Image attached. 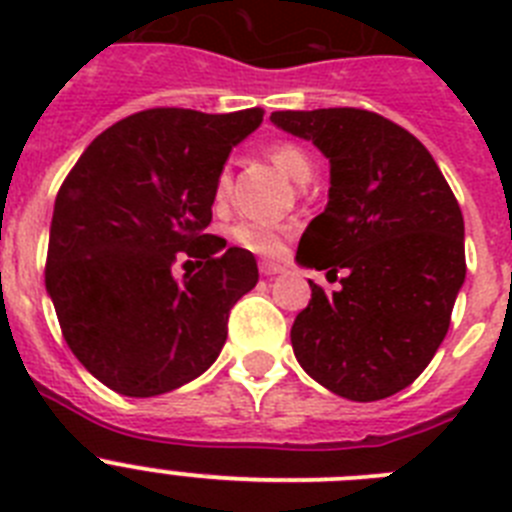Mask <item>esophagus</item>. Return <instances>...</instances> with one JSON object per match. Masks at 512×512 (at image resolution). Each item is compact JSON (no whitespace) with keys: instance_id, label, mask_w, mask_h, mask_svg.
I'll use <instances>...</instances> for the list:
<instances>
[{"instance_id":"34e87169","label":"esophagus","mask_w":512,"mask_h":512,"mask_svg":"<svg viewBox=\"0 0 512 512\" xmlns=\"http://www.w3.org/2000/svg\"><path fill=\"white\" fill-rule=\"evenodd\" d=\"M259 271L264 274V277H274V274H282L284 271V264L282 261H259Z\"/></svg>"}]
</instances>
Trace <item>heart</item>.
I'll use <instances>...</instances> for the list:
<instances>
[{
  "mask_svg": "<svg viewBox=\"0 0 512 512\" xmlns=\"http://www.w3.org/2000/svg\"><path fill=\"white\" fill-rule=\"evenodd\" d=\"M269 161L277 166L282 174H287L289 179L295 182H307L312 174V158L300 143H292V140H279V143H271L269 151H266ZM230 171L223 169L215 176V187H212V197H215V205H223L230 194ZM230 241L235 243L243 251L261 253V256H274L284 248V241L292 235V225L287 223H266V220H241L230 228Z\"/></svg>",
  "mask_w": 512,
  "mask_h": 512,
  "instance_id": "heart-1",
  "label": "heart"
}]
</instances>
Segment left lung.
Here are the masks:
<instances>
[{
    "instance_id": "8db88e82",
    "label": "left lung",
    "mask_w": 512,
    "mask_h": 512,
    "mask_svg": "<svg viewBox=\"0 0 512 512\" xmlns=\"http://www.w3.org/2000/svg\"><path fill=\"white\" fill-rule=\"evenodd\" d=\"M330 161L328 207L297 246V261L341 289L312 297L292 348L315 382L356 402L405 390L431 364L467 277L464 217L428 148L397 122L359 110L271 112Z\"/></svg>"
}]
</instances>
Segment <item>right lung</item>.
Wrapping results in <instances>:
<instances>
[{
  "label": "right lung",
  "mask_w": 512,
  "mask_h": 512,
  "mask_svg": "<svg viewBox=\"0 0 512 512\" xmlns=\"http://www.w3.org/2000/svg\"><path fill=\"white\" fill-rule=\"evenodd\" d=\"M261 107L135 112L99 133L53 207L45 289L76 359L110 390L156 397L207 372L230 307L259 282L251 251L205 233L212 187ZM197 265L182 280L176 263Z\"/></svg>",
  "instance_id": "add662e5"
}]
</instances>
